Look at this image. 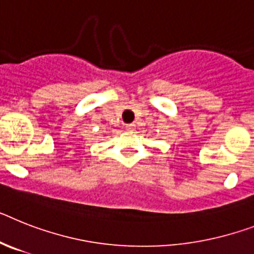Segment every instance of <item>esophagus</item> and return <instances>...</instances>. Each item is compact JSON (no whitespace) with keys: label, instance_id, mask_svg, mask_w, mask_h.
Segmentation results:
<instances>
[{"label":"esophagus","instance_id":"esophagus-1","mask_svg":"<svg viewBox=\"0 0 254 254\" xmlns=\"http://www.w3.org/2000/svg\"><path fill=\"white\" fill-rule=\"evenodd\" d=\"M135 123H129V125H126V129H127V131H133V129H135Z\"/></svg>","mask_w":254,"mask_h":254}]
</instances>
